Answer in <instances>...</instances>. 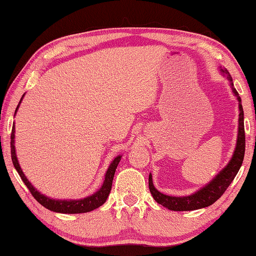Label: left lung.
Masks as SVG:
<instances>
[{"label":"left lung","instance_id":"obj_1","mask_svg":"<svg viewBox=\"0 0 256 256\" xmlns=\"http://www.w3.org/2000/svg\"><path fill=\"white\" fill-rule=\"evenodd\" d=\"M224 74H226L228 78L229 84H230V88L232 92L238 99L240 102V118H238V138L236 149L234 151L232 158L229 164H227L224 170L216 175L214 180H212L209 184L206 185L204 188L198 190L192 196H164V194L160 193L159 190L154 188L152 184V176L149 175V188L150 193L159 204H162L164 208H168L170 210L174 211H190V210H198L201 208L209 206L218 200V198L226 192L228 186L232 184V182L235 178L238 170L244 160L245 154V130H244V110H242V100L240 94H238L237 90L235 89L232 84V79L229 72L226 68H222Z\"/></svg>","mask_w":256,"mask_h":256}]
</instances>
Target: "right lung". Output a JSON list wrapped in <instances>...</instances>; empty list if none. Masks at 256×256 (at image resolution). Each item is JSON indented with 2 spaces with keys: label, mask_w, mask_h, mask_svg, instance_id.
Masks as SVG:
<instances>
[{
  "label": "right lung",
  "mask_w": 256,
  "mask_h": 256,
  "mask_svg": "<svg viewBox=\"0 0 256 256\" xmlns=\"http://www.w3.org/2000/svg\"><path fill=\"white\" fill-rule=\"evenodd\" d=\"M22 99V98H21ZM21 102V100H20ZM19 102V104H20ZM19 105L16 106V110H18ZM11 158L12 162H14V166L20 175L21 180H24V185L27 186L28 190L32 193V196L36 198V200L40 203L42 206H45L46 209L54 212H60V214H86V212L92 211L97 208L100 206L102 204L106 202L108 196H110V190H112V178H114V174L116 168H118V164L122 156H118L116 157L112 162L110 164V168L107 170V172L105 175V180H104V184L100 188V190H97L96 193H94L92 196L88 198H81V200H53V198H50L45 196H42L38 190L34 188V186L29 183L27 177L21 170L19 166L18 159H16V149H14V124L12 126V132H11Z\"/></svg>",
  "instance_id": "right-lung-1"
}]
</instances>
